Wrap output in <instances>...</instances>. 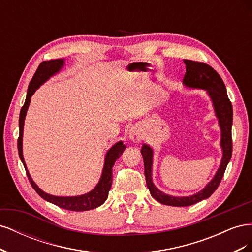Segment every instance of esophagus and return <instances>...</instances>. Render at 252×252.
Listing matches in <instances>:
<instances>
[{"label":"esophagus","mask_w":252,"mask_h":252,"mask_svg":"<svg viewBox=\"0 0 252 252\" xmlns=\"http://www.w3.org/2000/svg\"><path fill=\"white\" fill-rule=\"evenodd\" d=\"M129 139H130L132 142H140L143 139V133L141 131V129L138 127H133L129 130Z\"/></svg>","instance_id":"34e87169"}]
</instances>
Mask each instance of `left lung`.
I'll list each match as a JSON object with an SVG mask.
<instances>
[{"label":"left lung","instance_id":"obj_1","mask_svg":"<svg viewBox=\"0 0 252 252\" xmlns=\"http://www.w3.org/2000/svg\"><path fill=\"white\" fill-rule=\"evenodd\" d=\"M186 65V72L183 79V83L186 86L191 88H201L207 90L210 95L213 106H215L216 114L219 119V124L222 130V140L220 146L223 148V158L219 170L217 171L208 185L202 191L190 196H172L165 194L154 185L151 178L152 168V149L148 145H143L141 154L144 159V172L146 178V184L150 191L151 196L158 202L164 205L175 206V207H184V206L193 205L202 200L207 199L219 187L220 181L223 179L226 167L229 163L232 156V138H231V127H232V104L228 97L225 84L220 77V74L213 69L211 66L203 62H195L191 60H184Z\"/></svg>","mask_w":252,"mask_h":252}]
</instances>
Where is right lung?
I'll return each mask as SVG.
<instances>
[{
  "mask_svg": "<svg viewBox=\"0 0 252 252\" xmlns=\"http://www.w3.org/2000/svg\"><path fill=\"white\" fill-rule=\"evenodd\" d=\"M63 65H64L63 59L44 61V62H42L39 65V67H37V69L33 74L32 81H30L28 90H27L26 100L21 109L20 118H19L20 133H19V139H18V150H19V157L21 158L23 165L25 167L26 174L30 184H32V188L35 190L36 193L42 197V199L46 200L52 204L57 205L58 207L66 209V210L85 211V210H90V209H94L98 207V206H101L106 201V199H107L108 192L112 184V167L114 165V162L117 161V158L122 155V152H123V150L126 148L125 144H123V142L120 141L116 143L108 150L107 155H106V158H105V164H104L102 177L100 179V182H98L97 185L94 187V189H93L90 192L86 194L79 195V196H55V195H50L48 193H45L43 190H41L35 185V183L32 181V177H30V174L26 168L24 158H23V150H22L23 128H24V120H25L29 103H30V98H32V95L34 94V91L39 88L45 81H47L51 75L59 72V70L62 68Z\"/></svg>",
  "mask_w": 252,
  "mask_h": 252,
  "instance_id": "add662e5",
  "label": "right lung"
}]
</instances>
